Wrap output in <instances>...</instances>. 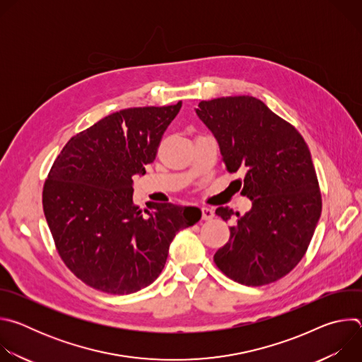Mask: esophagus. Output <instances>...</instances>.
<instances>
[{
	"label": "esophagus",
	"instance_id": "1",
	"mask_svg": "<svg viewBox=\"0 0 362 362\" xmlns=\"http://www.w3.org/2000/svg\"><path fill=\"white\" fill-rule=\"evenodd\" d=\"M202 219L203 221H211L215 216V212L211 208H202Z\"/></svg>",
	"mask_w": 362,
	"mask_h": 362
}]
</instances>
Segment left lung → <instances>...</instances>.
I'll return each instance as SVG.
<instances>
[{"instance_id": "1", "label": "left lung", "mask_w": 362, "mask_h": 362, "mask_svg": "<svg viewBox=\"0 0 362 362\" xmlns=\"http://www.w3.org/2000/svg\"><path fill=\"white\" fill-rule=\"evenodd\" d=\"M196 113L215 134L226 170L245 172L238 182L252 200L214 261L238 284H272L300 262L321 216L311 151L291 123L250 95L203 100ZM216 215L228 221L233 214L221 206Z\"/></svg>"}]
</instances>
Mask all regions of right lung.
I'll return each instance as SVG.
<instances>
[{
    "mask_svg": "<svg viewBox=\"0 0 362 362\" xmlns=\"http://www.w3.org/2000/svg\"><path fill=\"white\" fill-rule=\"evenodd\" d=\"M182 101L124 109L73 136L51 166L42 209L66 267L86 285L112 295L158 279L176 233L202 212L172 203L133 202V176L158 156Z\"/></svg>",
    "mask_w": 362,
    "mask_h": 362,
    "instance_id": "obj_1",
    "label": "right lung"
}]
</instances>
